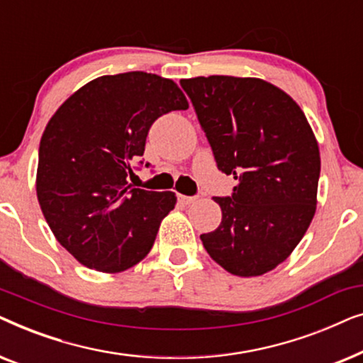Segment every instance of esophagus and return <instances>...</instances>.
Segmentation results:
<instances>
[{"label": "esophagus", "instance_id": "esophagus-1", "mask_svg": "<svg viewBox=\"0 0 363 363\" xmlns=\"http://www.w3.org/2000/svg\"><path fill=\"white\" fill-rule=\"evenodd\" d=\"M196 200V196H186V195H178V201L182 203V205H190Z\"/></svg>", "mask_w": 363, "mask_h": 363}]
</instances>
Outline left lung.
Instances as JSON below:
<instances>
[{"mask_svg":"<svg viewBox=\"0 0 363 363\" xmlns=\"http://www.w3.org/2000/svg\"><path fill=\"white\" fill-rule=\"evenodd\" d=\"M231 196H215L221 223L201 235L228 272L266 274L306 235L317 205L320 153L304 112L279 87L256 77L182 79Z\"/></svg>","mask_w":363,"mask_h":363,"instance_id":"8db88e82","label":"left lung"}]
</instances>
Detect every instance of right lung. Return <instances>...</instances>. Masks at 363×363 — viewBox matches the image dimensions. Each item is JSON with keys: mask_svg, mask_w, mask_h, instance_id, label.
<instances>
[{"mask_svg": "<svg viewBox=\"0 0 363 363\" xmlns=\"http://www.w3.org/2000/svg\"><path fill=\"white\" fill-rule=\"evenodd\" d=\"M186 108L172 79L133 71L87 82L48 122L38 200L56 240L81 264L122 272L152 250L177 196L132 188L127 177L143 155L152 123Z\"/></svg>", "mask_w": 363, "mask_h": 363, "instance_id": "1", "label": "right lung"}]
</instances>
